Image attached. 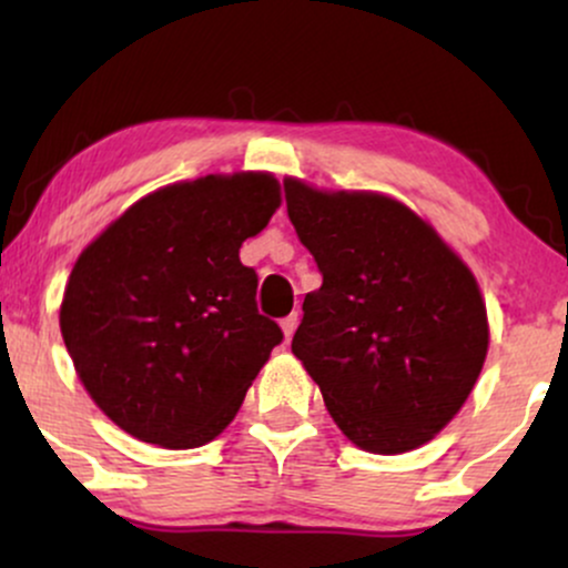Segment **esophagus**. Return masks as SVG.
<instances>
[{"mask_svg":"<svg viewBox=\"0 0 568 568\" xmlns=\"http://www.w3.org/2000/svg\"><path fill=\"white\" fill-rule=\"evenodd\" d=\"M296 325H298V315H296V312H293V315L283 317V321H280V328H283L285 342H288V338L293 336V331H296Z\"/></svg>","mask_w":568,"mask_h":568,"instance_id":"34e87169","label":"esophagus"}]
</instances>
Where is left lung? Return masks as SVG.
I'll use <instances>...</instances> for the list:
<instances>
[{
  "mask_svg": "<svg viewBox=\"0 0 568 568\" xmlns=\"http://www.w3.org/2000/svg\"><path fill=\"white\" fill-rule=\"evenodd\" d=\"M285 205L323 285L304 296L293 355L355 446L403 454L465 406L488 349L465 262L403 202L285 179Z\"/></svg>",
  "mask_w": 568,
  "mask_h": 568,
  "instance_id": "1",
  "label": "left lung"
}]
</instances>
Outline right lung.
<instances>
[{
	"mask_svg": "<svg viewBox=\"0 0 568 568\" xmlns=\"http://www.w3.org/2000/svg\"><path fill=\"white\" fill-rule=\"evenodd\" d=\"M270 173L205 175L146 194L82 251L61 304V334L95 406L143 443L213 440L270 352L258 277L240 245L270 224Z\"/></svg>",
	"mask_w": 568,
	"mask_h": 568,
	"instance_id": "obj_1",
	"label": "right lung"
}]
</instances>
